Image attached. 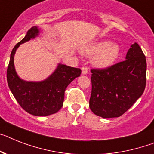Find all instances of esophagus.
Returning <instances> with one entry per match:
<instances>
[{"label":"esophagus","instance_id":"1","mask_svg":"<svg viewBox=\"0 0 154 154\" xmlns=\"http://www.w3.org/2000/svg\"><path fill=\"white\" fill-rule=\"evenodd\" d=\"M81 71H82V74L85 75L88 73V67L83 66L82 67V69H81Z\"/></svg>","mask_w":154,"mask_h":154}]
</instances>
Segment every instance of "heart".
Here are the masks:
<instances>
[{
  "label": "heart",
  "mask_w": 154,
  "mask_h": 154,
  "mask_svg": "<svg viewBox=\"0 0 154 154\" xmlns=\"http://www.w3.org/2000/svg\"><path fill=\"white\" fill-rule=\"evenodd\" d=\"M87 56H94L93 65L99 69H106L117 61L120 55V47L109 41H100L88 45L82 50Z\"/></svg>",
  "instance_id": "obj_1"
}]
</instances>
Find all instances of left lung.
Returning a JSON list of instances; mask_svg holds the SVG:
<instances>
[{
	"label": "left lung",
	"mask_w": 154,
	"mask_h": 154,
	"mask_svg": "<svg viewBox=\"0 0 154 154\" xmlns=\"http://www.w3.org/2000/svg\"><path fill=\"white\" fill-rule=\"evenodd\" d=\"M91 72L89 107L95 115L103 118L124 114L145 90L146 60L137 43L131 45L125 61Z\"/></svg>",
	"instance_id": "left-lung-1"
}]
</instances>
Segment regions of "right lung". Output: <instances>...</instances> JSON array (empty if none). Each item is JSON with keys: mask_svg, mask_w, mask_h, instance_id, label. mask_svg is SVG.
Instances as JSON below:
<instances>
[{"mask_svg": "<svg viewBox=\"0 0 154 154\" xmlns=\"http://www.w3.org/2000/svg\"><path fill=\"white\" fill-rule=\"evenodd\" d=\"M40 29L33 26L27 31L25 37L12 49L7 69V81L12 95L24 110L34 116H48L57 113L64 101L67 86L80 77L79 68L59 63L55 71L41 81H27L19 77L14 65V56L20 45L38 37Z\"/></svg>", "mask_w": 154, "mask_h": 154, "instance_id": "right-lung-1", "label": "right lung"}]
</instances>
